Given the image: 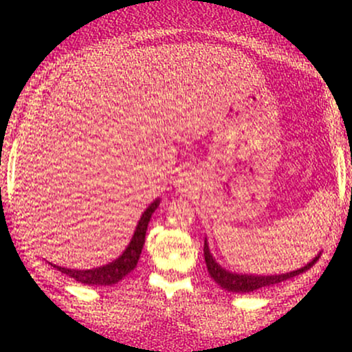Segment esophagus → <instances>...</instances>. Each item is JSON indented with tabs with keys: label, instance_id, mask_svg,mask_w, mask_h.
<instances>
[{
	"label": "esophagus",
	"instance_id": "esophagus-1",
	"mask_svg": "<svg viewBox=\"0 0 352 352\" xmlns=\"http://www.w3.org/2000/svg\"><path fill=\"white\" fill-rule=\"evenodd\" d=\"M175 187H177V190H179L180 193H187L188 190H192V187H193V180L190 179L188 173L184 172V173H180L179 177H177Z\"/></svg>",
	"mask_w": 352,
	"mask_h": 352
}]
</instances>
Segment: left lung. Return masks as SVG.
I'll list each match as a JSON object with an SVG mask.
<instances>
[{"mask_svg":"<svg viewBox=\"0 0 352 352\" xmlns=\"http://www.w3.org/2000/svg\"><path fill=\"white\" fill-rule=\"evenodd\" d=\"M204 256L205 263H207L210 276L218 283V286H221L223 289H227L230 293H252L258 292V289H265L268 286H274L278 283H283L286 280H292V278L298 276V274L305 273L306 270H309L311 266L318 261V256H314L309 263L301 266L300 270H294V272L289 273H281V274H246V273H233L230 270L223 268L220 263H217V260L213 258L212 252L208 248V241L205 238L204 245Z\"/></svg>","mask_w":352,"mask_h":352,"instance_id":"8db88e82","label":"left lung"}]
</instances>
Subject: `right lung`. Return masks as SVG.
<instances>
[{
	"label": "right lung",
	"instance_id": "add662e5",
	"mask_svg": "<svg viewBox=\"0 0 352 352\" xmlns=\"http://www.w3.org/2000/svg\"><path fill=\"white\" fill-rule=\"evenodd\" d=\"M159 204H160V199H155L147 208H145L142 217H140L139 223H137L134 235H132V240L129 241L127 248L124 250L119 258H116V260L111 261V263L98 266V268H91V270H71V268H64V266H58L52 263L51 266H54V268L59 270L60 273L74 278L76 281L84 283V285H91V286L116 285V283L124 280V278L137 266V261H139L140 253H142V248L145 243V233H147L148 221H151L153 212H155L157 207H159Z\"/></svg>",
	"mask_w": 352,
	"mask_h": 352
}]
</instances>
